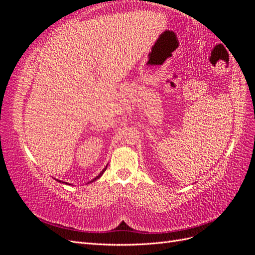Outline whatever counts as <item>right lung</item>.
<instances>
[{
    "mask_svg": "<svg viewBox=\"0 0 255 255\" xmlns=\"http://www.w3.org/2000/svg\"><path fill=\"white\" fill-rule=\"evenodd\" d=\"M106 168H107V166H106V167H105V168H104V169H103V170H102V171H101V172H100V174H99V175H98V176H97V177H95V179H94V180H92V181H90V182H94V181H96V180H98V179H99V177H101V175H102V174H103V173H104V171H105V170H106ZM57 181H58V180H57ZM58 182H61V181H58ZM61 183H65V182H61ZM66 184H67V183H66Z\"/></svg>",
    "mask_w": 255,
    "mask_h": 255,
    "instance_id": "add662e5",
    "label": "right lung"
}]
</instances>
